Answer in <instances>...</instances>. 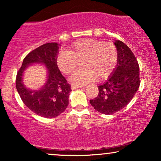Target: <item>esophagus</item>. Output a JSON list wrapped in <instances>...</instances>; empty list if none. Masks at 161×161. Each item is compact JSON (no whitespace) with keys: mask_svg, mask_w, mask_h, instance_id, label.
I'll use <instances>...</instances> for the list:
<instances>
[{"mask_svg":"<svg viewBox=\"0 0 161 161\" xmlns=\"http://www.w3.org/2000/svg\"><path fill=\"white\" fill-rule=\"evenodd\" d=\"M82 86H75V85H72L71 86V89L72 90H75V89H81Z\"/></svg>","mask_w":161,"mask_h":161,"instance_id":"obj_1","label":"esophagus"}]
</instances>
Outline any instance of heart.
<instances>
[{"instance_id":"obj_1","label":"heart","mask_w":161,"mask_h":161,"mask_svg":"<svg viewBox=\"0 0 161 161\" xmlns=\"http://www.w3.org/2000/svg\"><path fill=\"white\" fill-rule=\"evenodd\" d=\"M118 50L114 43L93 39H83L69 46L67 52H61L56 57L57 67L62 73L69 75L80 61L81 69L69 77L75 86H84L92 81L108 78L118 61Z\"/></svg>"}]
</instances>
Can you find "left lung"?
Listing matches in <instances>:
<instances>
[{"mask_svg": "<svg viewBox=\"0 0 161 161\" xmlns=\"http://www.w3.org/2000/svg\"><path fill=\"white\" fill-rule=\"evenodd\" d=\"M118 50V61L111 76L98 86L99 94L90 100L94 108L104 114H113L124 108L140 86L139 66L132 50L122 41L114 42Z\"/></svg>", "mask_w": 161, "mask_h": 161, "instance_id": "left-lung-1", "label": "left lung"}]
</instances>
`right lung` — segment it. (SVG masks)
I'll use <instances>...</instances> for the list:
<instances>
[{
    "label": "right lung",
    "instance_id": "obj_1",
    "mask_svg": "<svg viewBox=\"0 0 161 161\" xmlns=\"http://www.w3.org/2000/svg\"><path fill=\"white\" fill-rule=\"evenodd\" d=\"M58 43L50 42L39 46L25 57L16 77V88L26 106L37 115L54 118L60 115L69 104L71 86L61 75L56 64ZM33 63H42L48 70L45 85L38 90L28 89L22 82L25 69Z\"/></svg>",
    "mask_w": 161,
    "mask_h": 161
}]
</instances>
